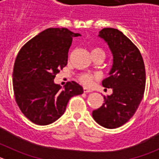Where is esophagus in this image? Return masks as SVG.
<instances>
[{"mask_svg": "<svg viewBox=\"0 0 159 159\" xmlns=\"http://www.w3.org/2000/svg\"><path fill=\"white\" fill-rule=\"evenodd\" d=\"M92 92V90L88 89V88H84V93H89V92Z\"/></svg>", "mask_w": 159, "mask_h": 159, "instance_id": "esophagus-1", "label": "esophagus"}]
</instances>
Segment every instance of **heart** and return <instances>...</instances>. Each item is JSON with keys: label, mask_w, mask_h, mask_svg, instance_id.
<instances>
[{"label": "heart", "mask_w": 159, "mask_h": 159, "mask_svg": "<svg viewBox=\"0 0 159 159\" xmlns=\"http://www.w3.org/2000/svg\"><path fill=\"white\" fill-rule=\"evenodd\" d=\"M92 56H96V55L103 54L104 55V52L102 48L99 47L94 48L92 50ZM96 78V75H92V74H88V73H84L81 75H79V80L80 81L81 84H83L85 86H90L92 84L94 79Z\"/></svg>", "instance_id": "1"}]
</instances>
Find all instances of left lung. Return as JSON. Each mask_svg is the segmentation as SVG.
Returning <instances> with one entry per match:
<instances>
[{"instance_id": "1", "label": "left lung", "mask_w": 159, "mask_h": 159, "mask_svg": "<svg viewBox=\"0 0 159 159\" xmlns=\"http://www.w3.org/2000/svg\"><path fill=\"white\" fill-rule=\"evenodd\" d=\"M99 37L107 43L113 55V64L102 86L113 93L104 96V103L93 111L92 116L100 126L108 129L121 127L134 116L143 98L146 71L139 50L128 37L116 29L105 28Z\"/></svg>"}]
</instances>
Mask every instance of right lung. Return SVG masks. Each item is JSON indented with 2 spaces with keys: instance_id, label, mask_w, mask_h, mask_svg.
<instances>
[{
  "instance_id": "obj_1",
  "label": "right lung",
  "mask_w": 159,
  "mask_h": 159,
  "mask_svg": "<svg viewBox=\"0 0 159 159\" xmlns=\"http://www.w3.org/2000/svg\"><path fill=\"white\" fill-rule=\"evenodd\" d=\"M80 36L65 28H50L20 48L12 73L15 99L22 113L35 124L48 125L61 117L67 102L84 89L75 81L64 89L54 79L67 64L73 37Z\"/></svg>"
}]
</instances>
